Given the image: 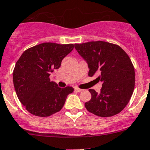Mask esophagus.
<instances>
[{
  "mask_svg": "<svg viewBox=\"0 0 150 150\" xmlns=\"http://www.w3.org/2000/svg\"><path fill=\"white\" fill-rule=\"evenodd\" d=\"M75 91H76L77 92H81V91H82V89H81V88H75Z\"/></svg>",
  "mask_w": 150,
  "mask_h": 150,
  "instance_id": "esophagus-1",
  "label": "esophagus"
}]
</instances>
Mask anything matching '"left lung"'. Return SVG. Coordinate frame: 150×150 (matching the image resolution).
<instances>
[{"label": "left lung", "mask_w": 150, "mask_h": 150, "mask_svg": "<svg viewBox=\"0 0 150 150\" xmlns=\"http://www.w3.org/2000/svg\"><path fill=\"white\" fill-rule=\"evenodd\" d=\"M87 62L88 76L98 75L102 82L100 93L89 89L91 99L85 103L90 112L107 117L118 114L131 99L135 86V71L131 59L118 45L105 41L75 44Z\"/></svg>", "instance_id": "1"}]
</instances>
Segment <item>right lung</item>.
Returning a JSON list of instances; mask_svg holds the SVG:
<instances>
[{
	"instance_id": "add662e5",
	"label": "right lung",
	"mask_w": 150,
	"mask_h": 150,
	"mask_svg": "<svg viewBox=\"0 0 150 150\" xmlns=\"http://www.w3.org/2000/svg\"><path fill=\"white\" fill-rule=\"evenodd\" d=\"M73 48L74 44L43 43L27 49L19 57L13 69V86L18 99L29 112L48 117L62 110L74 88H59L49 76Z\"/></svg>"
}]
</instances>
